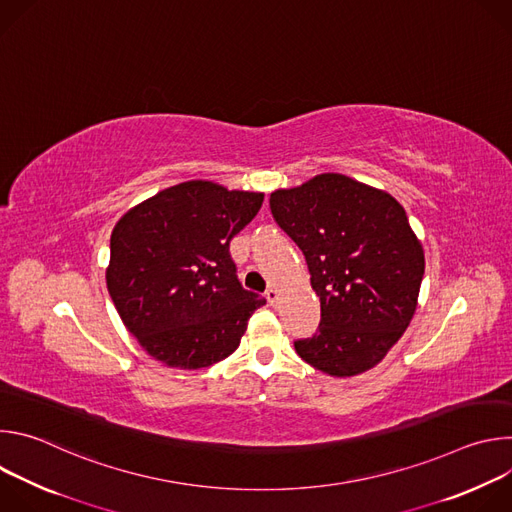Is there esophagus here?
I'll use <instances>...</instances> for the list:
<instances>
[{
	"instance_id": "obj_1",
	"label": "esophagus",
	"mask_w": 512,
	"mask_h": 512,
	"mask_svg": "<svg viewBox=\"0 0 512 512\" xmlns=\"http://www.w3.org/2000/svg\"><path fill=\"white\" fill-rule=\"evenodd\" d=\"M265 298H267V302H269L271 306H277V302H279V289L269 287V289L265 291Z\"/></svg>"
}]
</instances>
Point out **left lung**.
Instances as JSON below:
<instances>
[{"instance_id":"left-lung-1","label":"left lung","mask_w":512,"mask_h":512,"mask_svg":"<svg viewBox=\"0 0 512 512\" xmlns=\"http://www.w3.org/2000/svg\"><path fill=\"white\" fill-rule=\"evenodd\" d=\"M269 206L302 249L320 298V326L294 342L296 352L330 377L373 369L407 330L425 271L403 206L342 174L275 190Z\"/></svg>"}]
</instances>
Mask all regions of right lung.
<instances>
[{"label": "right lung", "instance_id": "right-lung-1", "mask_svg": "<svg viewBox=\"0 0 512 512\" xmlns=\"http://www.w3.org/2000/svg\"><path fill=\"white\" fill-rule=\"evenodd\" d=\"M263 204L261 192L190 180L127 210L111 233L109 296L143 350L174 369L233 354L265 304L243 289L231 239Z\"/></svg>", "mask_w": 512, "mask_h": 512}]
</instances>
